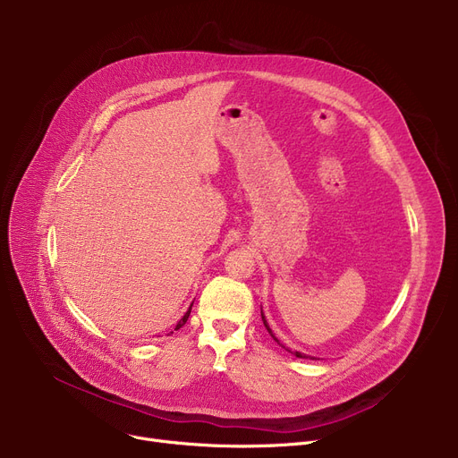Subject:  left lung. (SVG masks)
Masks as SVG:
<instances>
[{
  "mask_svg": "<svg viewBox=\"0 0 458 458\" xmlns=\"http://www.w3.org/2000/svg\"><path fill=\"white\" fill-rule=\"evenodd\" d=\"M261 321H263V325H266V328H267V330H269V334H271V335H273V340H275V342H276V344H278V345H280V347H282V349H285V351H287V352H292V354H295V356H297V358H314V356H308V354H304V352H301V351H292V349H290V347H285V345H284V344H280V340H278V338H276V335H275V334H273V330H271V327H269V323H267V319H266V316H263V311H261Z\"/></svg>",
  "mask_w": 458,
  "mask_h": 458,
  "instance_id": "8db88e82",
  "label": "left lung"
}]
</instances>
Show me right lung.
I'll return each instance as SVG.
<instances>
[{"instance_id":"obj_1","label":"right lung","mask_w":458,"mask_h":458,"mask_svg":"<svg viewBox=\"0 0 458 458\" xmlns=\"http://www.w3.org/2000/svg\"><path fill=\"white\" fill-rule=\"evenodd\" d=\"M191 308H192V304H191V306H189V310H187V311H185V316H183V318H182V319H180V321H178V325H176V328H174V330H178V328H182V327H183V325H185V323H187V319H189V314H191Z\"/></svg>"}]
</instances>
